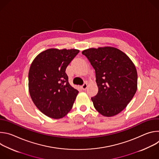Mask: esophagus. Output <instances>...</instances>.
<instances>
[{
    "label": "esophagus",
    "instance_id": "esophagus-1",
    "mask_svg": "<svg viewBox=\"0 0 159 159\" xmlns=\"http://www.w3.org/2000/svg\"><path fill=\"white\" fill-rule=\"evenodd\" d=\"M87 87H88V84H87V83H85V84H84V85H82V89H83V90H85L87 88Z\"/></svg>",
    "mask_w": 159,
    "mask_h": 159
}]
</instances>
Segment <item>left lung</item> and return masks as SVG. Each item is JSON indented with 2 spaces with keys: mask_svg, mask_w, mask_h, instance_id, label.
<instances>
[{
  "mask_svg": "<svg viewBox=\"0 0 159 159\" xmlns=\"http://www.w3.org/2000/svg\"><path fill=\"white\" fill-rule=\"evenodd\" d=\"M96 71L98 94L91 98L95 109L104 116H114L131 101L137 90V71L121 50L112 47L82 51Z\"/></svg>",
  "mask_w": 159,
  "mask_h": 159,
  "instance_id": "1",
  "label": "left lung"
}]
</instances>
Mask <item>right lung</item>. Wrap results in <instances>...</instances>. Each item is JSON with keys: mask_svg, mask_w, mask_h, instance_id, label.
Returning <instances> with one entry per match:
<instances>
[{"mask_svg": "<svg viewBox=\"0 0 159 159\" xmlns=\"http://www.w3.org/2000/svg\"><path fill=\"white\" fill-rule=\"evenodd\" d=\"M79 52L77 49L49 48L31 63L30 94L37 108L49 118H62L73 106L79 91L69 84L65 70Z\"/></svg>", "mask_w": 159, "mask_h": 159, "instance_id": "obj_1", "label": "right lung"}]
</instances>
